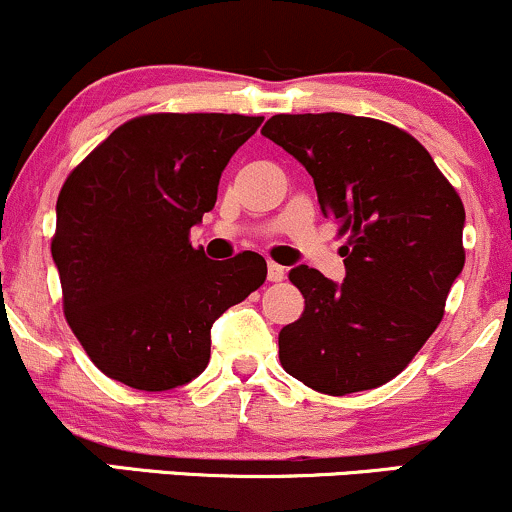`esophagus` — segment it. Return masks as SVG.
Masks as SVG:
<instances>
[{
	"mask_svg": "<svg viewBox=\"0 0 512 512\" xmlns=\"http://www.w3.org/2000/svg\"><path fill=\"white\" fill-rule=\"evenodd\" d=\"M267 276H269V281H284L286 269L281 267V264L269 262V264H267Z\"/></svg>",
	"mask_w": 512,
	"mask_h": 512,
	"instance_id": "1",
	"label": "esophagus"
}]
</instances>
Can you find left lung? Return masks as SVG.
Here are the masks:
<instances>
[{"instance_id": "8db88e82", "label": "left lung", "mask_w": 512, "mask_h": 512, "mask_svg": "<svg viewBox=\"0 0 512 512\" xmlns=\"http://www.w3.org/2000/svg\"><path fill=\"white\" fill-rule=\"evenodd\" d=\"M262 134L303 163L322 214L349 236L344 284L305 264L289 272L305 310L279 332L281 366L334 397L390 383L436 332L464 267L460 195L383 120L274 115Z\"/></svg>"}]
</instances>
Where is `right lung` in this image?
<instances>
[{
    "label": "right lung",
    "mask_w": 512,
    "mask_h": 512,
    "mask_svg": "<svg viewBox=\"0 0 512 512\" xmlns=\"http://www.w3.org/2000/svg\"><path fill=\"white\" fill-rule=\"evenodd\" d=\"M264 117L156 113L117 127L57 197L52 260L69 327L108 378L163 392L209 363L211 325L257 291V252L211 262L190 228Z\"/></svg>",
    "instance_id": "1"
}]
</instances>
